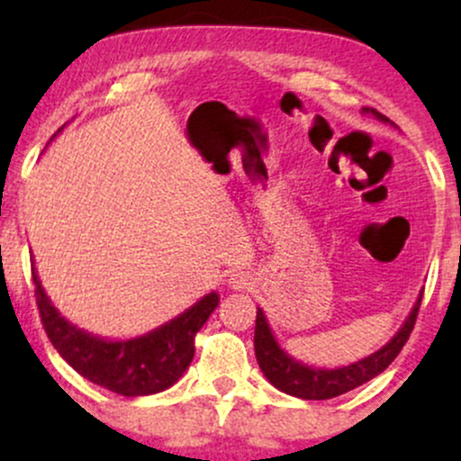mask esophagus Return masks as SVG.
I'll use <instances>...</instances> for the list:
<instances>
[{
	"label": "esophagus",
	"mask_w": 461,
	"mask_h": 461,
	"mask_svg": "<svg viewBox=\"0 0 461 461\" xmlns=\"http://www.w3.org/2000/svg\"><path fill=\"white\" fill-rule=\"evenodd\" d=\"M230 284L234 285V288L240 290V288H247V285L251 284V282H249V275H247V273L236 271V273H231V275H230Z\"/></svg>",
	"instance_id": "1"
}]
</instances>
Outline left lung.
Segmentation results:
<instances>
[{"mask_svg": "<svg viewBox=\"0 0 461 461\" xmlns=\"http://www.w3.org/2000/svg\"><path fill=\"white\" fill-rule=\"evenodd\" d=\"M370 113L377 114V119L388 121L384 114H379L377 110H370ZM420 301L422 293L416 301L414 310L410 312V316H407V321L403 322V327H401L399 333H396L388 345L379 348V351H375L373 356L359 359V362L348 364V366L342 368L305 366V364L290 357L288 353H285L284 348H279L277 342H275L271 327H268L267 322V316H264V312L258 308L256 338H253L258 364H260L262 373L267 375L268 382L285 394H293L308 401H322L340 396L348 393V390L357 388V385L370 382L373 377H377L379 373H384V370L394 362V357L399 356L401 348L405 347L407 338H410L411 330H414L418 310H420Z\"/></svg>", "mask_w": 461, "mask_h": 461, "instance_id": "obj_1", "label": "left lung"}]
</instances>
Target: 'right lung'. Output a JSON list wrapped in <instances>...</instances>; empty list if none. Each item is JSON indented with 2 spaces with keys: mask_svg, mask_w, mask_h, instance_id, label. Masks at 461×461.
I'll return each instance as SVG.
<instances>
[{
  "mask_svg": "<svg viewBox=\"0 0 461 461\" xmlns=\"http://www.w3.org/2000/svg\"><path fill=\"white\" fill-rule=\"evenodd\" d=\"M32 279L41 322L62 359L88 382L123 396L156 394L171 388L193 362L194 336L219 305V294L210 293L167 325L140 338L113 342L62 319L47 299L36 271H32Z\"/></svg>",
  "mask_w": 461,
  "mask_h": 461,
  "instance_id": "add662e5",
  "label": "right lung"
}]
</instances>
